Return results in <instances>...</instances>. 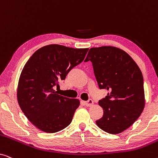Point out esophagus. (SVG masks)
<instances>
[{
	"mask_svg": "<svg viewBox=\"0 0 158 158\" xmlns=\"http://www.w3.org/2000/svg\"><path fill=\"white\" fill-rule=\"evenodd\" d=\"M85 106H92L94 105V101H93L91 99H90V100H88V101H85Z\"/></svg>",
	"mask_w": 158,
	"mask_h": 158,
	"instance_id": "obj_1",
	"label": "esophagus"
}]
</instances>
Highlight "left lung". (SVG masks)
Instances as JSON below:
<instances>
[{
  "label": "left lung",
  "mask_w": 158,
  "mask_h": 158,
  "mask_svg": "<svg viewBox=\"0 0 158 158\" xmlns=\"http://www.w3.org/2000/svg\"><path fill=\"white\" fill-rule=\"evenodd\" d=\"M89 60L99 88L109 91L98 102L103 115L97 126L106 132L119 134L134 124L144 108L141 70L126 52L112 46L90 48L85 62Z\"/></svg>",
  "instance_id": "obj_1"
}]
</instances>
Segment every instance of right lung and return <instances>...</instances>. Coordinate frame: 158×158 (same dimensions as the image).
Masks as SVG:
<instances>
[{
	"label": "right lung",
	"mask_w": 158,
	"mask_h": 158,
	"mask_svg": "<svg viewBox=\"0 0 158 158\" xmlns=\"http://www.w3.org/2000/svg\"><path fill=\"white\" fill-rule=\"evenodd\" d=\"M88 48L49 44L36 50L25 64L17 87V100L27 118L41 131L55 133L73 120L80 101L54 89L85 58Z\"/></svg>",
	"instance_id": "obj_1"
}]
</instances>
